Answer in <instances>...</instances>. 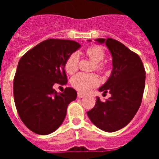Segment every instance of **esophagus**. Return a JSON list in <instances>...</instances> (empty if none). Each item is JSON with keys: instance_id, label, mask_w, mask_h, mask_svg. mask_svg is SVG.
<instances>
[{"instance_id": "obj_1", "label": "esophagus", "mask_w": 159, "mask_h": 159, "mask_svg": "<svg viewBox=\"0 0 159 159\" xmlns=\"http://www.w3.org/2000/svg\"><path fill=\"white\" fill-rule=\"evenodd\" d=\"M84 96H85V95H84V94H82L81 92H78V98L81 99V98H84Z\"/></svg>"}]
</instances>
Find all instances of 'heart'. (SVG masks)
Here are the masks:
<instances>
[{
    "label": "heart",
    "instance_id": "heart-1",
    "mask_svg": "<svg viewBox=\"0 0 159 159\" xmlns=\"http://www.w3.org/2000/svg\"><path fill=\"white\" fill-rule=\"evenodd\" d=\"M86 54L91 60L95 62V69L102 71L104 69V65L101 63L105 57V53L100 47L93 46L87 49ZM80 57L77 52H74L67 57L65 62V70L69 74H74L78 69V64ZM99 78L95 74H86L79 73L74 75L71 80V84L73 88L78 92L86 93L89 92L94 87L99 84Z\"/></svg>",
    "mask_w": 159,
    "mask_h": 159
}]
</instances>
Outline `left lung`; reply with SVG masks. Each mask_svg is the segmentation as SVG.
I'll return each mask as SVG.
<instances>
[{
	"instance_id": "obj_1",
	"label": "left lung",
	"mask_w": 159,
	"mask_h": 159,
	"mask_svg": "<svg viewBox=\"0 0 159 159\" xmlns=\"http://www.w3.org/2000/svg\"><path fill=\"white\" fill-rule=\"evenodd\" d=\"M95 41L105 44L111 55V75L99 88L111 96L104 102L96 97L95 107L87 114L98 128L115 132L126 127L137 113L145 88L146 71L140 57L120 42L112 38Z\"/></svg>"
}]
</instances>
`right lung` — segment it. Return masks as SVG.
I'll return each mask as SVG.
<instances>
[{
    "label": "right lung",
    "mask_w": 159,
    "mask_h": 159,
    "mask_svg": "<svg viewBox=\"0 0 159 159\" xmlns=\"http://www.w3.org/2000/svg\"><path fill=\"white\" fill-rule=\"evenodd\" d=\"M81 45L70 40L48 39L20 58L13 80L15 105L24 124L32 132L47 135L62 124L77 92L66 88L57 92L55 84H67L66 60Z\"/></svg>",
    "instance_id": "add662e5"
}]
</instances>
